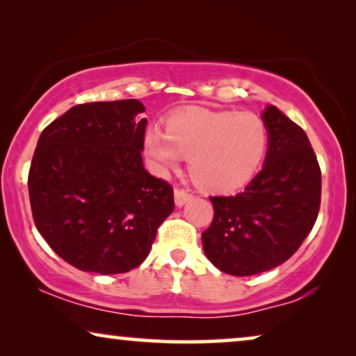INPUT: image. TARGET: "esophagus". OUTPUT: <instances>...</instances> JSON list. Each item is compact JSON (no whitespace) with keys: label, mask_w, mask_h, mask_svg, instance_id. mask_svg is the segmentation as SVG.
<instances>
[{"label":"esophagus","mask_w":356,"mask_h":356,"mask_svg":"<svg viewBox=\"0 0 356 356\" xmlns=\"http://www.w3.org/2000/svg\"><path fill=\"white\" fill-rule=\"evenodd\" d=\"M193 199V194L188 191V189H183V188H177L175 189V204H177L178 207H181L186 204L188 201H191Z\"/></svg>","instance_id":"esophagus-1"}]
</instances>
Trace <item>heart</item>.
<instances>
[{
	"label": "heart",
	"instance_id": "obj_1",
	"mask_svg": "<svg viewBox=\"0 0 356 356\" xmlns=\"http://www.w3.org/2000/svg\"><path fill=\"white\" fill-rule=\"evenodd\" d=\"M267 131L259 116L233 111L189 110L168 120L167 131L149 128L144 150L159 172L189 159V173L202 189L232 193L254 177Z\"/></svg>",
	"mask_w": 356,
	"mask_h": 356
}]
</instances>
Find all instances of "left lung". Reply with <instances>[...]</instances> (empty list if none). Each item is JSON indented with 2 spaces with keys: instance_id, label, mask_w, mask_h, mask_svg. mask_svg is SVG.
<instances>
[{
  "instance_id": "obj_1",
  "label": "left lung",
  "mask_w": 356,
  "mask_h": 356,
  "mask_svg": "<svg viewBox=\"0 0 356 356\" xmlns=\"http://www.w3.org/2000/svg\"><path fill=\"white\" fill-rule=\"evenodd\" d=\"M269 149L245 191L212 196L213 218L202 248L230 275L261 274L290 259L313 228L321 206V168L308 136L270 105L262 115Z\"/></svg>"
}]
</instances>
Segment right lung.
Listing matches in <instances>:
<instances>
[{
    "label": "right lung",
    "instance_id": "add662e5",
    "mask_svg": "<svg viewBox=\"0 0 356 356\" xmlns=\"http://www.w3.org/2000/svg\"><path fill=\"white\" fill-rule=\"evenodd\" d=\"M144 110L136 99L79 104L38 139L27 179L33 222L79 270L138 267L173 212L172 184L143 165Z\"/></svg>",
    "mask_w": 356,
    "mask_h": 356
}]
</instances>
